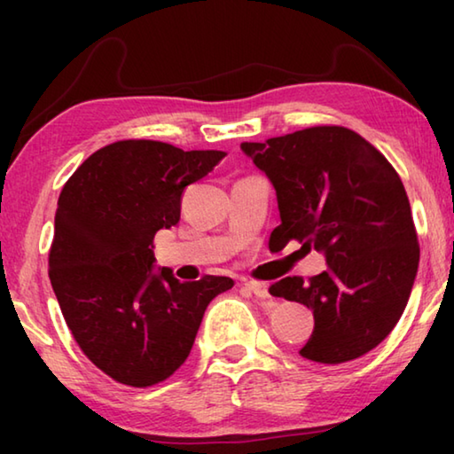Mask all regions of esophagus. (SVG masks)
<instances>
[{
  "label": "esophagus",
  "mask_w": 454,
  "mask_h": 454,
  "mask_svg": "<svg viewBox=\"0 0 454 454\" xmlns=\"http://www.w3.org/2000/svg\"><path fill=\"white\" fill-rule=\"evenodd\" d=\"M254 258H256V256H252V258H250V262H254Z\"/></svg>",
  "instance_id": "obj_1"
}]
</instances>
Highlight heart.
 I'll return each instance as SVG.
<instances>
[{
  "label": "heart",
  "instance_id": "heart-1",
  "mask_svg": "<svg viewBox=\"0 0 454 454\" xmlns=\"http://www.w3.org/2000/svg\"><path fill=\"white\" fill-rule=\"evenodd\" d=\"M232 202H234L236 208L244 210V214L252 208V206H250L252 202H250L248 198H246V196L242 194V190H236V192H234V194H232Z\"/></svg>",
  "mask_w": 454,
  "mask_h": 454
}]
</instances>
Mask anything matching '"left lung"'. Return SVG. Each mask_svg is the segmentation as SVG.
<instances>
[{"instance_id": "left-lung-1", "label": "left lung", "mask_w": 454, "mask_h": 454, "mask_svg": "<svg viewBox=\"0 0 454 454\" xmlns=\"http://www.w3.org/2000/svg\"><path fill=\"white\" fill-rule=\"evenodd\" d=\"M224 158L166 142L98 150L58 200L50 280L67 328L91 363L128 387H152L188 358L218 278L156 266L153 236L180 222L186 186Z\"/></svg>"}]
</instances>
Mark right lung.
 <instances>
[{
  "label": "right lung",
  "instance_id": "add662e5",
  "mask_svg": "<svg viewBox=\"0 0 454 454\" xmlns=\"http://www.w3.org/2000/svg\"><path fill=\"white\" fill-rule=\"evenodd\" d=\"M242 152L276 190L280 226L272 240H309L325 256V270L280 288L312 310L301 355L340 364L379 347L401 318L419 268L411 204L395 168L342 126L246 142Z\"/></svg>",
  "mask_w": 454,
  "mask_h": 454
}]
</instances>
